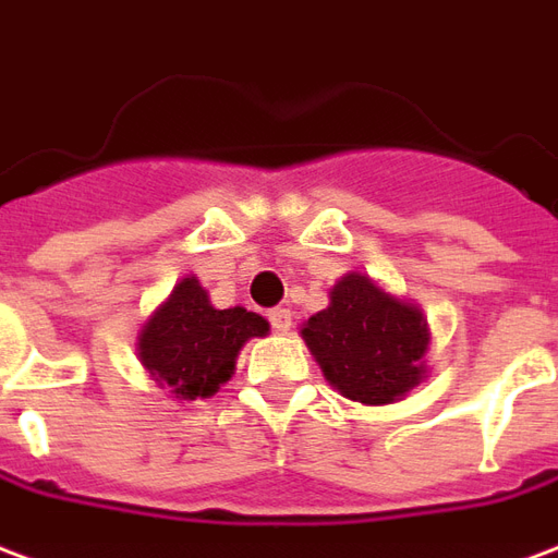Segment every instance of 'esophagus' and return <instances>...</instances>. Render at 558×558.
Instances as JSON below:
<instances>
[{"instance_id":"1","label":"esophagus","mask_w":558,"mask_h":558,"mask_svg":"<svg viewBox=\"0 0 558 558\" xmlns=\"http://www.w3.org/2000/svg\"><path fill=\"white\" fill-rule=\"evenodd\" d=\"M291 320H294L291 308H274V312H270V324H274L276 332H288V329H291Z\"/></svg>"}]
</instances>
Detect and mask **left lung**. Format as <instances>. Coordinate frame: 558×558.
<instances>
[{"mask_svg": "<svg viewBox=\"0 0 558 558\" xmlns=\"http://www.w3.org/2000/svg\"><path fill=\"white\" fill-rule=\"evenodd\" d=\"M303 339L329 384L360 404L398 401L425 374L422 312L384 294L363 274H348L329 291V306L308 318Z\"/></svg>", "mask_w": 558, "mask_h": 558, "instance_id": "obj_1", "label": "left lung"}]
</instances>
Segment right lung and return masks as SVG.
Masks as SVG:
<instances>
[{"mask_svg": "<svg viewBox=\"0 0 558 558\" xmlns=\"http://www.w3.org/2000/svg\"><path fill=\"white\" fill-rule=\"evenodd\" d=\"M267 332V320L246 308H214L198 279L174 284L169 300L140 336L142 365L181 401L210 398L234 372L240 348Z\"/></svg>", "mask_w": 558, "mask_h": 558, "instance_id": "1", "label": "right lung"}]
</instances>
